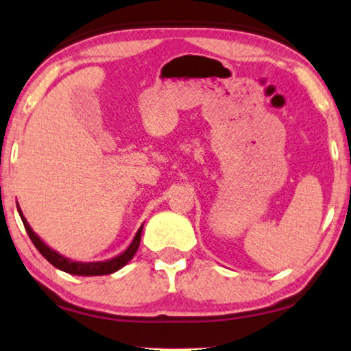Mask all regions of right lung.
I'll return each mask as SVG.
<instances>
[{
    "mask_svg": "<svg viewBox=\"0 0 351 351\" xmlns=\"http://www.w3.org/2000/svg\"><path fill=\"white\" fill-rule=\"evenodd\" d=\"M17 211H19V216H21L22 222H24L27 234H29L30 240L34 242L36 250H38V252L42 253V256L47 258L54 267H58V269L67 272V274H72V276H106V274H112V272L119 271L121 267H124L127 263H129L130 259L134 258V254L136 253V250H138V247H140V239H142L143 224L140 226L138 230H136L134 240H132V243L129 245V247H127L125 252L117 254V256L111 258V259H106V261H95V263L72 261V259L62 256V254L54 252L53 248H49L48 245L45 243L43 240L40 239V237L36 235L34 230H32L29 222H27L24 215H22L21 208H17Z\"/></svg>",
    "mask_w": 351,
    "mask_h": 351,
    "instance_id": "add662e5",
    "label": "right lung"
}]
</instances>
